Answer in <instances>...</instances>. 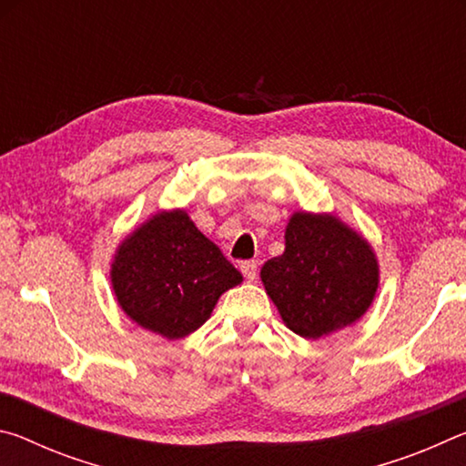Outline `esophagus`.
Listing matches in <instances>:
<instances>
[{
	"instance_id": "1",
	"label": "esophagus",
	"mask_w": 466,
	"mask_h": 466,
	"mask_svg": "<svg viewBox=\"0 0 466 466\" xmlns=\"http://www.w3.org/2000/svg\"><path fill=\"white\" fill-rule=\"evenodd\" d=\"M240 271L248 281H255L257 273H258V263L257 261H244V263H240Z\"/></svg>"
}]
</instances>
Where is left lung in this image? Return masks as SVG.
Returning <instances> with one entry per match:
<instances>
[{"mask_svg": "<svg viewBox=\"0 0 466 466\" xmlns=\"http://www.w3.org/2000/svg\"><path fill=\"white\" fill-rule=\"evenodd\" d=\"M289 330L320 339L364 317L378 289V261L364 236L330 214L296 211L286 250L261 269Z\"/></svg>", "mask_w": 466, "mask_h": 466, "instance_id": "8db88e82", "label": "left lung"}]
</instances>
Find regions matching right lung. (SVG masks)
<instances>
[{"mask_svg":"<svg viewBox=\"0 0 466 466\" xmlns=\"http://www.w3.org/2000/svg\"><path fill=\"white\" fill-rule=\"evenodd\" d=\"M125 314L167 339H183L211 317L240 271L197 230L183 209L162 211L125 238L110 265Z\"/></svg>","mask_w":466,"mask_h":466,"instance_id":"obj_1","label":"right lung"}]
</instances>
